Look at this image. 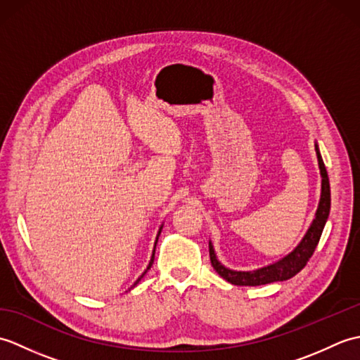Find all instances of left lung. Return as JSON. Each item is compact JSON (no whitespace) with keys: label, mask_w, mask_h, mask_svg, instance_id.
<instances>
[{"label":"left lung","mask_w":360,"mask_h":360,"mask_svg":"<svg viewBox=\"0 0 360 360\" xmlns=\"http://www.w3.org/2000/svg\"><path fill=\"white\" fill-rule=\"evenodd\" d=\"M316 153H317L320 174H322V193H320L316 218L309 226L308 232L304 233L303 240L298 243V246L290 252V254L283 257L281 259H278V262H275L269 266L259 267V269H255V271H248V272L232 271L229 269V267L221 264L218 262L215 250H213L212 243L209 241V254H210V262H212L213 269H215L226 281L232 283V285H236V286L267 285V283L285 281V280L292 278L294 275H297L304 266H307L309 258L312 257V254H314L320 236H322L323 227L326 224V219H328V215H330V209H331L330 179H328L326 168H325L322 156H320L317 143H316Z\"/></svg>","instance_id":"1"}]
</instances>
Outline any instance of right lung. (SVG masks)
<instances>
[{
  "mask_svg": "<svg viewBox=\"0 0 360 360\" xmlns=\"http://www.w3.org/2000/svg\"><path fill=\"white\" fill-rule=\"evenodd\" d=\"M160 231H162V226H160V229H159V232H158V236H156V243H158V238H159V235H160ZM156 243H155V248H156ZM153 262H155V250H153V255H151V259H150V263H148V266H147V271H148V269H150V267H151ZM147 271H145V272H143V274L141 275V277L136 280V283H134V285H133V286H136V285H137V283H139V281L142 280V277H143V275H145V274H147Z\"/></svg>",
  "mask_w": 360,
  "mask_h": 360,
  "instance_id": "add662e5",
  "label": "right lung"
}]
</instances>
